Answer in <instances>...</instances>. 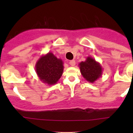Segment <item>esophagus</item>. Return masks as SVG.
I'll use <instances>...</instances> for the list:
<instances>
[{"label": "esophagus", "mask_w": 133, "mask_h": 133, "mask_svg": "<svg viewBox=\"0 0 133 133\" xmlns=\"http://www.w3.org/2000/svg\"><path fill=\"white\" fill-rule=\"evenodd\" d=\"M69 64H70L71 66H74V65H75V60H70L69 61Z\"/></svg>", "instance_id": "obj_1"}]
</instances>
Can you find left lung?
Segmentation results:
<instances>
[{"label":"left lung","mask_w":133,"mask_h":133,"mask_svg":"<svg viewBox=\"0 0 133 133\" xmlns=\"http://www.w3.org/2000/svg\"><path fill=\"white\" fill-rule=\"evenodd\" d=\"M78 66L83 77L89 82L94 83L102 75L103 69L100 64L91 57H88L85 61L79 63Z\"/></svg>","instance_id":"left-lung-1"}]
</instances>
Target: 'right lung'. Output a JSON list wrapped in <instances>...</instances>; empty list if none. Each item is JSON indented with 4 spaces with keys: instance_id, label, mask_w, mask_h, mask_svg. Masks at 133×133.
<instances>
[{
    "instance_id": "add662e5",
    "label": "right lung",
    "mask_w": 133,
    "mask_h": 133,
    "mask_svg": "<svg viewBox=\"0 0 133 133\" xmlns=\"http://www.w3.org/2000/svg\"><path fill=\"white\" fill-rule=\"evenodd\" d=\"M64 63L62 59L58 58L49 52L42 55L35 64V71L40 80L49 85L58 82L64 71Z\"/></svg>"
}]
</instances>
